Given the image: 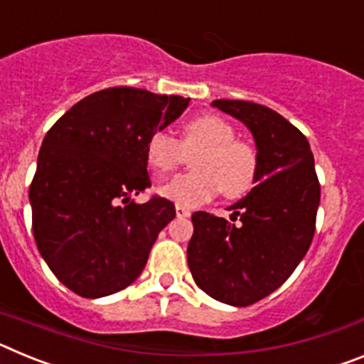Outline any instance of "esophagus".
Here are the masks:
<instances>
[{"mask_svg": "<svg viewBox=\"0 0 364 364\" xmlns=\"http://www.w3.org/2000/svg\"><path fill=\"white\" fill-rule=\"evenodd\" d=\"M175 210H176V217H180V218H186L191 215V211H189L188 208H184V205H180V204L175 205Z\"/></svg>", "mask_w": 364, "mask_h": 364, "instance_id": "34e87169", "label": "esophagus"}]
</instances>
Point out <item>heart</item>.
<instances>
[{
  "label": "heart",
  "instance_id": "obj_1",
  "mask_svg": "<svg viewBox=\"0 0 364 364\" xmlns=\"http://www.w3.org/2000/svg\"><path fill=\"white\" fill-rule=\"evenodd\" d=\"M193 156L195 171L184 173L162 186L160 193L184 208L211 200L222 189L228 198H239L253 188L259 173V154L246 140L235 138L233 125L218 114H198L182 125L180 140L166 131H154L146 144V159L154 173L167 175Z\"/></svg>",
  "mask_w": 364,
  "mask_h": 364
}]
</instances>
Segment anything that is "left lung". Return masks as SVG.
I'll use <instances>...</instances> for the list:
<instances>
[{
	"label": "left lung",
	"instance_id": "8db88e82",
	"mask_svg": "<svg viewBox=\"0 0 364 364\" xmlns=\"http://www.w3.org/2000/svg\"><path fill=\"white\" fill-rule=\"evenodd\" d=\"M255 138L257 186L230 208L231 220L193 213L188 264L200 290L231 306L268 297L306 255L315 233L321 186L306 136L266 105L215 100Z\"/></svg>",
	"mask_w": 364,
	"mask_h": 364
}]
</instances>
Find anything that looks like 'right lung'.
Masks as SVG:
<instances>
[{
  "mask_svg": "<svg viewBox=\"0 0 364 364\" xmlns=\"http://www.w3.org/2000/svg\"><path fill=\"white\" fill-rule=\"evenodd\" d=\"M189 98L109 87L73 105L47 131L28 198L34 240L56 279L80 297L124 290L142 273L175 204L153 195L146 144Z\"/></svg>",
  "mask_w": 364,
  "mask_h": 364,
  "instance_id": "right-lung-1",
  "label": "right lung"
}]
</instances>
